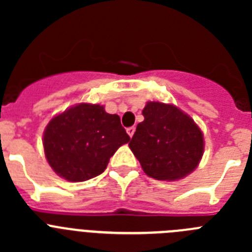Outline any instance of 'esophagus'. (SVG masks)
<instances>
[{"mask_svg": "<svg viewBox=\"0 0 252 252\" xmlns=\"http://www.w3.org/2000/svg\"><path fill=\"white\" fill-rule=\"evenodd\" d=\"M135 130H136V128L133 127V126H132V127H128V128H127V133H128V136H130V137H132V136H133V133H135Z\"/></svg>", "mask_w": 252, "mask_h": 252, "instance_id": "34e87169", "label": "esophagus"}]
</instances>
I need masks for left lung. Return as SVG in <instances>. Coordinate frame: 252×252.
Here are the masks:
<instances>
[{
  "mask_svg": "<svg viewBox=\"0 0 252 252\" xmlns=\"http://www.w3.org/2000/svg\"><path fill=\"white\" fill-rule=\"evenodd\" d=\"M130 149L146 175L157 180L182 179L198 166L203 133L190 116L173 104L148 102Z\"/></svg>",
  "mask_w": 252,
  "mask_h": 252,
  "instance_id": "1",
  "label": "left lung"
}]
</instances>
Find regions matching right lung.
<instances>
[{
	"label": "right lung",
	"mask_w": 252,
	"mask_h": 252,
	"mask_svg": "<svg viewBox=\"0 0 252 252\" xmlns=\"http://www.w3.org/2000/svg\"><path fill=\"white\" fill-rule=\"evenodd\" d=\"M128 141L120 116L91 103L75 104L53 117L43 136L49 165L69 182L102 174L116 150Z\"/></svg>",
	"instance_id": "right-lung-1"
}]
</instances>
